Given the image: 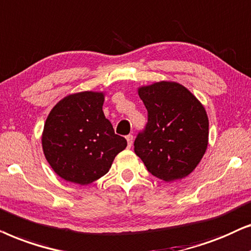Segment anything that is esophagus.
I'll return each instance as SVG.
<instances>
[{"instance_id": "34e87169", "label": "esophagus", "mask_w": 251, "mask_h": 251, "mask_svg": "<svg viewBox=\"0 0 251 251\" xmlns=\"http://www.w3.org/2000/svg\"><path fill=\"white\" fill-rule=\"evenodd\" d=\"M126 140H127V147H128V148H131L132 145H133V140H134V139H133V135L132 134L127 135V136H126Z\"/></svg>"}]
</instances>
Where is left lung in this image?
Returning <instances> with one entry per match:
<instances>
[{
  "label": "left lung",
  "instance_id": "obj_1",
  "mask_svg": "<svg viewBox=\"0 0 251 251\" xmlns=\"http://www.w3.org/2000/svg\"><path fill=\"white\" fill-rule=\"evenodd\" d=\"M138 92L148 111V123L136 136L135 153L157 178L166 182L185 178L208 147L204 106L178 82H155Z\"/></svg>",
  "mask_w": 251,
  "mask_h": 251
}]
</instances>
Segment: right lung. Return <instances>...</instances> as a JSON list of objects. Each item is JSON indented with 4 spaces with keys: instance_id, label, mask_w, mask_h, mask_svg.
<instances>
[{
    "instance_id": "obj_1",
    "label": "right lung",
    "mask_w": 251,
    "mask_h": 251,
    "mask_svg": "<svg viewBox=\"0 0 251 251\" xmlns=\"http://www.w3.org/2000/svg\"><path fill=\"white\" fill-rule=\"evenodd\" d=\"M104 94L81 92L61 100L50 111L42 148L51 169L66 181L88 185L109 172L127 146L105 118Z\"/></svg>"
}]
</instances>
